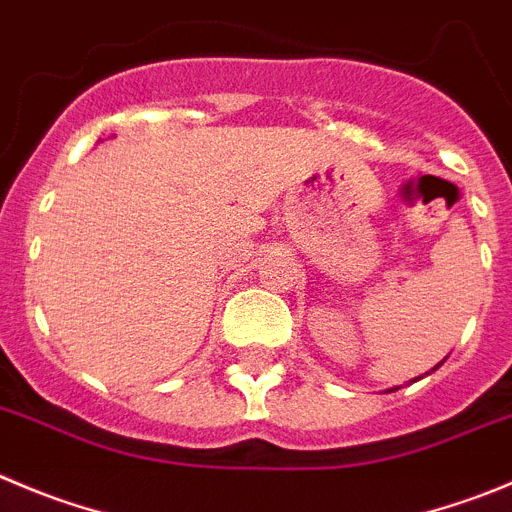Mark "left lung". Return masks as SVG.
Listing matches in <instances>:
<instances>
[{
	"label": "left lung",
	"instance_id": "obj_1",
	"mask_svg": "<svg viewBox=\"0 0 512 512\" xmlns=\"http://www.w3.org/2000/svg\"><path fill=\"white\" fill-rule=\"evenodd\" d=\"M442 364H444V361H442ZM442 364H437V366H434V369H432V371H437V369H439V366H442ZM419 379H422V376H417V379H414V381H419ZM396 389H399V386H394V389H389V391H396Z\"/></svg>",
	"mask_w": 512,
	"mask_h": 512
}]
</instances>
